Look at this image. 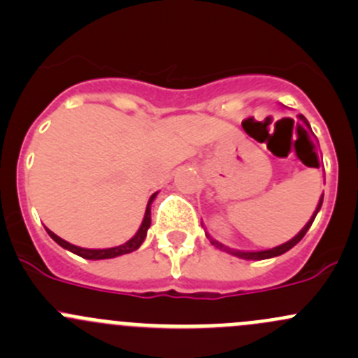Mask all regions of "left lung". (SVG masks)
Returning a JSON list of instances; mask_svg holds the SVG:
<instances>
[{
  "mask_svg": "<svg viewBox=\"0 0 358 358\" xmlns=\"http://www.w3.org/2000/svg\"><path fill=\"white\" fill-rule=\"evenodd\" d=\"M298 117H299V121H301L303 124H305L306 128H308V131H312V128H310V124H308V121H306V117H305V115H303V114H299ZM317 162H319V161H317ZM322 201H324V196L320 197V201H319V206H317V209H315V213H313V215H312V218H310V220H308V223H306V225L303 227L301 230H299V234H298V236H296V237H292V239H291V241H287V243L280 244V246H277V248H273V249H266V251H237V249H230V248L223 246V244H220L218 241L211 239V237H209L208 234H206V236L209 237V241H211V244H213V246H216V248H218V249H222V251H225V252H230V255L237 256V258H244V259H266V258H273V256L284 255V252H286V251H289L291 248H294L296 244H298L299 241H301L303 237H305V234L308 232V229H310V227H312L313 220H315L317 213H319L320 206H322Z\"/></svg>",
  "mask_w": 358,
  "mask_h": 358,
  "instance_id": "8db88e82",
  "label": "left lung"
}]
</instances>
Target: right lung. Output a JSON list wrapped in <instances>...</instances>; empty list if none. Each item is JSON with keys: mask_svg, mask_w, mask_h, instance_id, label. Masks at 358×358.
<instances>
[{"mask_svg": "<svg viewBox=\"0 0 358 358\" xmlns=\"http://www.w3.org/2000/svg\"><path fill=\"white\" fill-rule=\"evenodd\" d=\"M157 194H152V197L149 199V204H147V209H145V216H143V222L142 225H140L138 232L135 234V237H131V239L128 241V243L121 244V246L117 248H109V249H85V248H79V246H74V244L67 243V241L60 239L59 236H55V234L52 232V230L46 229V232H48V236L52 237L53 241H55L59 246H62L64 249H69L71 252H74V255L81 256V258H86V259H107V258H115V256H121V255H126V252H131L135 251V249H138L142 246L143 239H145L147 236V230H149L150 227V204H152L154 197H156Z\"/></svg>", "mask_w": 358, "mask_h": 358, "instance_id": "1", "label": "right lung"}]
</instances>
